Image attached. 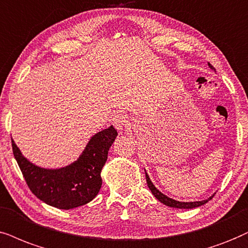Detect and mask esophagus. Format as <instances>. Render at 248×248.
<instances>
[{"mask_svg":"<svg viewBox=\"0 0 248 248\" xmlns=\"http://www.w3.org/2000/svg\"><path fill=\"white\" fill-rule=\"evenodd\" d=\"M112 124H113V126L117 128L118 130H124V128L129 124V120H128L127 115L118 113L114 115L113 119H112Z\"/></svg>","mask_w":248,"mask_h":248,"instance_id":"34e87169","label":"esophagus"}]
</instances>
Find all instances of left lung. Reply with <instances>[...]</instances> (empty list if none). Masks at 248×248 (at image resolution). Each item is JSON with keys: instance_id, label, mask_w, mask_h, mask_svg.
I'll list each match as a JSON object with an SVG mask.
<instances>
[{"instance_id": "left-lung-1", "label": "left lung", "mask_w": 248, "mask_h": 248, "mask_svg": "<svg viewBox=\"0 0 248 248\" xmlns=\"http://www.w3.org/2000/svg\"><path fill=\"white\" fill-rule=\"evenodd\" d=\"M209 67L213 68V66L211 64H208ZM145 176H146V183H147V186H149V189L151 190V192L153 196L155 197L156 199L159 200V202L164 203V205L168 206V207H173V208H186V209H189V208H196V207H199V206L203 205V203H206L208 202V200H211L213 197H214V194L211 197V198L206 199V200H202V202H176V200L174 199H170L168 198L167 196H165L164 193H161L160 191L156 190V187L153 186L151 180H150L149 175L145 173Z\"/></svg>"}]
</instances>
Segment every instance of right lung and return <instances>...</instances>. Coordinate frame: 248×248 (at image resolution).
I'll list each match as a JSON object with an SVG mask.
<instances>
[{
  "instance_id": "add662e5",
  "label": "right lung",
  "mask_w": 248,
  "mask_h": 248,
  "mask_svg": "<svg viewBox=\"0 0 248 248\" xmlns=\"http://www.w3.org/2000/svg\"><path fill=\"white\" fill-rule=\"evenodd\" d=\"M118 131L108 127L92 137L77 161L61 169H45L31 164L11 140L12 151L28 187L40 200L59 209L86 205L102 186L101 170Z\"/></svg>"
}]
</instances>
